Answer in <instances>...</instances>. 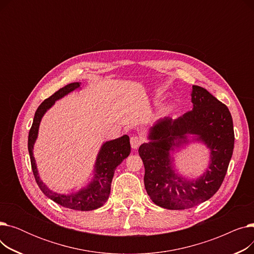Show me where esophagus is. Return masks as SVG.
<instances>
[{
	"mask_svg": "<svg viewBox=\"0 0 254 254\" xmlns=\"http://www.w3.org/2000/svg\"><path fill=\"white\" fill-rule=\"evenodd\" d=\"M142 143V138L139 136H132L130 138V146L132 149H138Z\"/></svg>",
	"mask_w": 254,
	"mask_h": 254,
	"instance_id": "1",
	"label": "esophagus"
}]
</instances>
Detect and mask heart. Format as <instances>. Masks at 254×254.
<instances>
[{
	"mask_svg": "<svg viewBox=\"0 0 254 254\" xmlns=\"http://www.w3.org/2000/svg\"><path fill=\"white\" fill-rule=\"evenodd\" d=\"M173 110V105H169V106H167L166 108L164 109V112L165 113H169V112H171Z\"/></svg>",
	"mask_w": 254,
	"mask_h": 254,
	"instance_id": "b5f03b06",
	"label": "heart"
}]
</instances>
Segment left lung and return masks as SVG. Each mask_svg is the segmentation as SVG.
<instances>
[{"label":"left lung","instance_id":"obj_1","mask_svg":"<svg viewBox=\"0 0 254 254\" xmlns=\"http://www.w3.org/2000/svg\"><path fill=\"white\" fill-rule=\"evenodd\" d=\"M191 103L192 110L177 119L157 120L149 128V142L139 147L146 191L155 205L169 210L190 209L214 195L233 155L235 134L228 107L197 85H192ZM190 134L210 149L207 171L194 181L178 176L170 156L175 148L190 142Z\"/></svg>","mask_w":254,"mask_h":254}]
</instances>
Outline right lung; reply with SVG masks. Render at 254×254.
Here are the masks:
<instances>
[{
  "label": "right lung",
  "instance_id": "1",
  "mask_svg": "<svg viewBox=\"0 0 254 254\" xmlns=\"http://www.w3.org/2000/svg\"><path fill=\"white\" fill-rule=\"evenodd\" d=\"M80 84H81L80 82H74L64 86L53 93L51 97L43 101L41 105L38 107L34 116L32 127L29 132L28 148L36 182L43 193L52 199L53 202L60 204L64 208L79 211H90L102 207L109 197L114 171L116 170V167L122 164L124 159L127 158L130 153L129 137L127 135H124L123 137L115 140L107 141L102 145L97 156L92 180L84 189H81L77 192H72L70 194L58 193L47 188L39 177L36 161L33 155L34 144L38 137L39 126L43 115L55 105L56 101L79 88Z\"/></svg>",
  "mask_w": 254,
  "mask_h": 254
}]
</instances>
